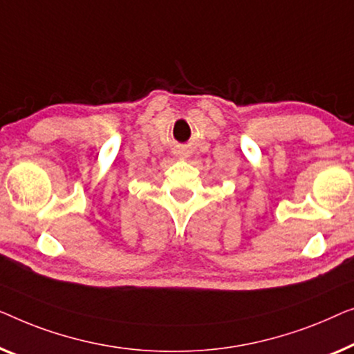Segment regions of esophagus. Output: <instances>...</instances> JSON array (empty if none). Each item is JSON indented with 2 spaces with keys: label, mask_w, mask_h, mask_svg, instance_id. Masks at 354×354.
Listing matches in <instances>:
<instances>
[{
  "label": "esophagus",
  "mask_w": 354,
  "mask_h": 354,
  "mask_svg": "<svg viewBox=\"0 0 354 354\" xmlns=\"http://www.w3.org/2000/svg\"><path fill=\"white\" fill-rule=\"evenodd\" d=\"M178 157H181V158H186V157H187V153H186V152H184V151H181V152H179V153H178Z\"/></svg>",
  "instance_id": "obj_1"
}]
</instances>
